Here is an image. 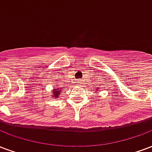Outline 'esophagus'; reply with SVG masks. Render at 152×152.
Listing matches in <instances>:
<instances>
[{
    "instance_id": "obj_1",
    "label": "esophagus",
    "mask_w": 152,
    "mask_h": 152,
    "mask_svg": "<svg viewBox=\"0 0 152 152\" xmlns=\"http://www.w3.org/2000/svg\"><path fill=\"white\" fill-rule=\"evenodd\" d=\"M77 83H78V84H80V83H79V82H77Z\"/></svg>"
}]
</instances>
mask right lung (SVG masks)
I'll return each mask as SVG.
<instances>
[{
	"instance_id": "add662e5",
	"label": "right lung",
	"mask_w": 152,
	"mask_h": 152,
	"mask_svg": "<svg viewBox=\"0 0 152 152\" xmlns=\"http://www.w3.org/2000/svg\"><path fill=\"white\" fill-rule=\"evenodd\" d=\"M59 94H60V88H56V89H53V92H52V98H57Z\"/></svg>"
}]
</instances>
